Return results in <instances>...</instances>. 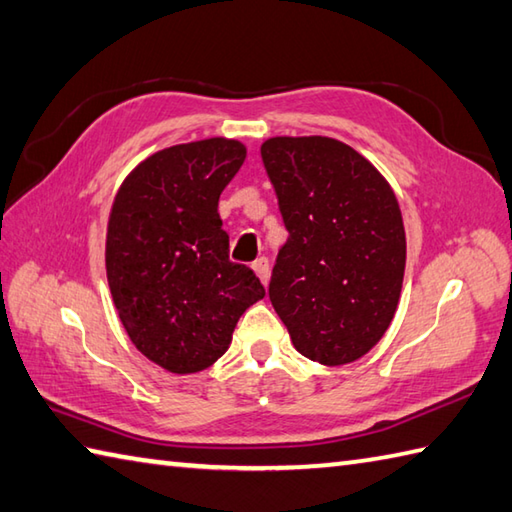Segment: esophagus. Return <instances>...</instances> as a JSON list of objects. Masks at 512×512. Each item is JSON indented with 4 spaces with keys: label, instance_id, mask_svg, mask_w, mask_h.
Listing matches in <instances>:
<instances>
[{
    "label": "esophagus",
    "instance_id": "34e87169",
    "mask_svg": "<svg viewBox=\"0 0 512 512\" xmlns=\"http://www.w3.org/2000/svg\"><path fill=\"white\" fill-rule=\"evenodd\" d=\"M252 269L256 271V276L260 278V283L267 287V283H269V260L265 256L256 258L254 263H252Z\"/></svg>",
    "mask_w": 512,
    "mask_h": 512
}]
</instances>
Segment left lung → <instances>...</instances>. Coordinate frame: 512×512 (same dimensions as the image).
<instances>
[{"label":"left lung","mask_w":512,"mask_h":512,"mask_svg":"<svg viewBox=\"0 0 512 512\" xmlns=\"http://www.w3.org/2000/svg\"><path fill=\"white\" fill-rule=\"evenodd\" d=\"M260 156L289 232L271 305L302 356L325 367L356 362L400 302L406 234L393 187L331 137H271Z\"/></svg>","instance_id":"8db88e82"}]
</instances>
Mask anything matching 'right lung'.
<instances>
[{
	"instance_id": "obj_1",
	"label": "right lung",
	"mask_w": 512,
	"mask_h": 512,
	"mask_svg": "<svg viewBox=\"0 0 512 512\" xmlns=\"http://www.w3.org/2000/svg\"><path fill=\"white\" fill-rule=\"evenodd\" d=\"M247 156L236 139L179 143L143 159L114 196L106 234L110 294L134 347L161 369L198 373L265 296L229 260L218 198Z\"/></svg>"
}]
</instances>
